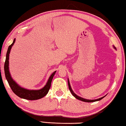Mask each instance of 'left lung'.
<instances>
[{
    "mask_svg": "<svg viewBox=\"0 0 126 126\" xmlns=\"http://www.w3.org/2000/svg\"><path fill=\"white\" fill-rule=\"evenodd\" d=\"M113 47H114V48H115V49H116V48L115 47H114V46H113ZM68 87H69V91H70L71 93H72V94L73 95V96H74V97H75V98H76V99H79V100H80V101H83V102H95V101H100L101 99H102L103 98H104V97L106 95H105V96H104V97H101V98H99L96 99H85V98H82V97H80V96H78V95L76 94H75V93L74 92V91H72V88H71V85H70V83H69V81L68 79Z\"/></svg>",
    "mask_w": 126,
    "mask_h": 126,
    "instance_id": "obj_1",
    "label": "left lung"
}]
</instances>
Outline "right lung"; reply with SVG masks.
I'll list each match as a JSON object with an SVG mask.
<instances>
[{"mask_svg": "<svg viewBox=\"0 0 126 126\" xmlns=\"http://www.w3.org/2000/svg\"><path fill=\"white\" fill-rule=\"evenodd\" d=\"M15 39L16 38L14 39L12 44L8 47L6 54V59H5L4 63V73L7 81H8L9 85L10 86L11 89L14 92V93L20 98L28 99V100H37V99L42 98L48 92V91H49L50 87H51L52 80L53 79L54 75L55 74L56 71L50 75L46 85L42 89L38 90H29L20 87L11 77L10 72L9 70V53H10L11 48L15 44Z\"/></svg>", "mask_w": 126, "mask_h": 126, "instance_id": "right-lung-1", "label": "right lung"}]
</instances>
